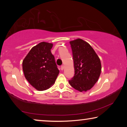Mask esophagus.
Listing matches in <instances>:
<instances>
[{
    "label": "esophagus",
    "mask_w": 127,
    "mask_h": 127,
    "mask_svg": "<svg viewBox=\"0 0 127 127\" xmlns=\"http://www.w3.org/2000/svg\"><path fill=\"white\" fill-rule=\"evenodd\" d=\"M64 69V65H62L61 66V69L62 70H63Z\"/></svg>",
    "instance_id": "34e87169"
}]
</instances>
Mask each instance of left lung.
<instances>
[{
	"mask_svg": "<svg viewBox=\"0 0 127 127\" xmlns=\"http://www.w3.org/2000/svg\"><path fill=\"white\" fill-rule=\"evenodd\" d=\"M74 62V75L69 84L80 92L93 88L101 72L100 59L93 47L81 39L70 41Z\"/></svg>",
	"mask_w": 127,
	"mask_h": 127,
	"instance_id": "1",
	"label": "left lung"
}]
</instances>
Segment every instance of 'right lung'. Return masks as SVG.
I'll return each mask as SVG.
<instances>
[{"label": "right lung", "instance_id": "right-lung-1", "mask_svg": "<svg viewBox=\"0 0 127 127\" xmlns=\"http://www.w3.org/2000/svg\"><path fill=\"white\" fill-rule=\"evenodd\" d=\"M52 43L41 42L30 50L22 62L24 76L38 91H44L55 83L58 70L51 49Z\"/></svg>", "mask_w": 127, "mask_h": 127}]
</instances>
